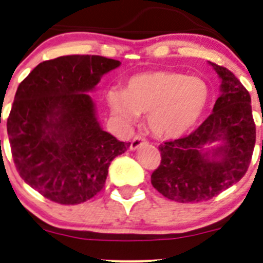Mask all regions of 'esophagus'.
Listing matches in <instances>:
<instances>
[{
    "label": "esophagus",
    "mask_w": 263,
    "mask_h": 263,
    "mask_svg": "<svg viewBox=\"0 0 263 263\" xmlns=\"http://www.w3.org/2000/svg\"><path fill=\"white\" fill-rule=\"evenodd\" d=\"M145 140L142 139L141 136H135L134 139H132V141H131V146H129V148H131L132 151H135V150H137V148H139L140 146H141V145H144L145 144Z\"/></svg>",
    "instance_id": "esophagus-1"
}]
</instances>
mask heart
<instances>
[{
    "label": "heart",
    "mask_w": 263,
    "mask_h": 263,
    "mask_svg": "<svg viewBox=\"0 0 263 263\" xmlns=\"http://www.w3.org/2000/svg\"><path fill=\"white\" fill-rule=\"evenodd\" d=\"M210 102L205 80L173 71H155L134 76L123 92L112 90L108 103L123 123L132 124L140 115H148L147 123L155 136L177 139L193 128Z\"/></svg>",
    "instance_id": "1"
}]
</instances>
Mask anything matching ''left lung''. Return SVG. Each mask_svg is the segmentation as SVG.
I'll use <instances>...</instances> for the list:
<instances>
[{"label":"left lung","instance_id":"obj_1","mask_svg":"<svg viewBox=\"0 0 263 263\" xmlns=\"http://www.w3.org/2000/svg\"><path fill=\"white\" fill-rule=\"evenodd\" d=\"M210 65L221 80L213 113L191 135L161 144L151 174L153 187L177 202L208 201L239 182L256 144L249 92L228 68Z\"/></svg>","mask_w":263,"mask_h":263}]
</instances>
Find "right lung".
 I'll list each match as a JSON object with an SVG mask.
<instances>
[{
    "mask_svg": "<svg viewBox=\"0 0 263 263\" xmlns=\"http://www.w3.org/2000/svg\"><path fill=\"white\" fill-rule=\"evenodd\" d=\"M119 65L102 55H62L39 63L18 85L7 119L12 158L25 183L53 202L94 197L113 159L129 147L100 127L87 94Z\"/></svg>",
    "mask_w": 263,
    "mask_h": 263,
    "instance_id": "right-lung-1",
    "label": "right lung"
}]
</instances>
